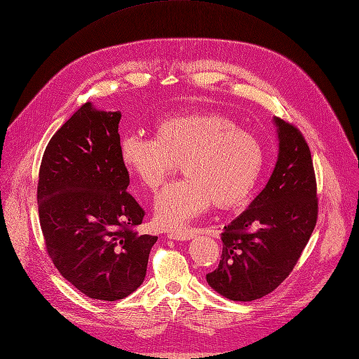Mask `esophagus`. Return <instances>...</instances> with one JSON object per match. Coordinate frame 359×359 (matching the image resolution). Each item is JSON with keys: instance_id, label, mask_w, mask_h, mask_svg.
Segmentation results:
<instances>
[{"instance_id": "34e87169", "label": "esophagus", "mask_w": 359, "mask_h": 359, "mask_svg": "<svg viewBox=\"0 0 359 359\" xmlns=\"http://www.w3.org/2000/svg\"><path fill=\"white\" fill-rule=\"evenodd\" d=\"M167 236L168 239H173V241H189L195 235L192 230H176V231H168Z\"/></svg>"}]
</instances>
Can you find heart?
<instances>
[{"label": "heart", "mask_w": 359, "mask_h": 359, "mask_svg": "<svg viewBox=\"0 0 359 359\" xmlns=\"http://www.w3.org/2000/svg\"><path fill=\"white\" fill-rule=\"evenodd\" d=\"M154 137L126 135L118 142L124 170L144 188L157 189L176 164L183 179L167 184L154 199L158 226L180 229L212 202L230 210L251 198L266 164L259 137L229 116L194 110L158 118Z\"/></svg>", "instance_id": "heart-1"}]
</instances>
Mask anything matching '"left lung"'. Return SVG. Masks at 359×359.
Wrapping results in <instances>:
<instances>
[{
    "label": "left lung",
    "instance_id": "left-lung-1",
    "mask_svg": "<svg viewBox=\"0 0 359 359\" xmlns=\"http://www.w3.org/2000/svg\"><path fill=\"white\" fill-rule=\"evenodd\" d=\"M278 157L266 188L222 233L223 254L208 285L230 301H254L292 273L318 215L311 151L293 124L274 117Z\"/></svg>",
    "mask_w": 359,
    "mask_h": 359
}]
</instances>
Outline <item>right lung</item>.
<instances>
[{
  "mask_svg": "<svg viewBox=\"0 0 359 359\" xmlns=\"http://www.w3.org/2000/svg\"><path fill=\"white\" fill-rule=\"evenodd\" d=\"M120 111L83 104L43 152L38 182L42 235L54 266L92 299L117 301L142 285L157 236L139 235L144 210L126 191Z\"/></svg>",
  "mask_w": 359,
  "mask_h": 359,
  "instance_id": "add662e5",
  "label": "right lung"
}]
</instances>
